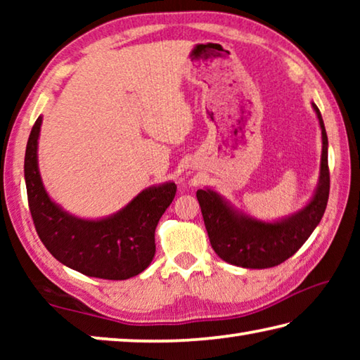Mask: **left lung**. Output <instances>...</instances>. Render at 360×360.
I'll return each mask as SVG.
<instances>
[{
  "label": "left lung",
  "mask_w": 360,
  "mask_h": 360,
  "mask_svg": "<svg viewBox=\"0 0 360 360\" xmlns=\"http://www.w3.org/2000/svg\"><path fill=\"white\" fill-rule=\"evenodd\" d=\"M313 108L318 114L322 131L321 176L314 197L303 210L283 221L262 222L235 211L214 191H197L210 243L222 260L243 268L276 266L292 257L318 227L327 206L330 173L327 162L326 127L314 103Z\"/></svg>",
  "instance_id": "8db88e82"
}]
</instances>
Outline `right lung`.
<instances>
[{
  "instance_id": "right-lung-1",
  "label": "right lung",
  "mask_w": 360,
  "mask_h": 360,
  "mask_svg": "<svg viewBox=\"0 0 360 360\" xmlns=\"http://www.w3.org/2000/svg\"><path fill=\"white\" fill-rule=\"evenodd\" d=\"M42 119L34 122L25 150L28 206L42 245L63 265L101 279H129L144 271L155 254V227L176 195L174 182L138 193L115 214L85 221L49 198L38 169Z\"/></svg>"
}]
</instances>
